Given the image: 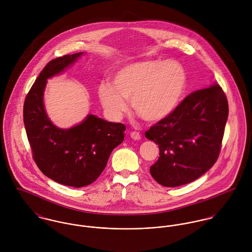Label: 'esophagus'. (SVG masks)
Masks as SVG:
<instances>
[{
	"label": "esophagus",
	"mask_w": 252,
	"mask_h": 252,
	"mask_svg": "<svg viewBox=\"0 0 252 252\" xmlns=\"http://www.w3.org/2000/svg\"><path fill=\"white\" fill-rule=\"evenodd\" d=\"M130 137H131L133 140H135V141L141 140V134L138 133V132H132V133L130 134Z\"/></svg>",
	"instance_id": "34e87169"
}]
</instances>
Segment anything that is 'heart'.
I'll list each match as a JSON object with an SVG mask.
<instances>
[{"instance_id":"1","label":"heart","mask_w":252,"mask_h":252,"mask_svg":"<svg viewBox=\"0 0 252 252\" xmlns=\"http://www.w3.org/2000/svg\"><path fill=\"white\" fill-rule=\"evenodd\" d=\"M186 75L174 60L141 61L121 67L113 73L110 83L98 87V98L108 117L118 120L126 110L125 100L146 122L167 118L180 104Z\"/></svg>"}]
</instances>
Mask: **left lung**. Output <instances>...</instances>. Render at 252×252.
<instances>
[{
  "label": "left lung",
  "mask_w": 252,
  "mask_h": 252,
  "mask_svg": "<svg viewBox=\"0 0 252 252\" xmlns=\"http://www.w3.org/2000/svg\"><path fill=\"white\" fill-rule=\"evenodd\" d=\"M228 109L224 92L214 83L188 95L172 114L150 127L145 137L160 150L150 167L152 178L177 187L207 173L218 158Z\"/></svg>",
  "instance_id": "left-lung-1"
}]
</instances>
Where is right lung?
Listing matches in <instances>:
<instances>
[{"label": "right lung", "instance_id": "right-lung-1", "mask_svg": "<svg viewBox=\"0 0 252 252\" xmlns=\"http://www.w3.org/2000/svg\"><path fill=\"white\" fill-rule=\"evenodd\" d=\"M84 53L51 60L30 89L23 108L24 125L38 169L60 184L83 187L99 178L111 151L124 140L125 126L88 114L71 128H59L44 107L47 79L68 70Z\"/></svg>", "mask_w": 252, "mask_h": 252}]
</instances>
